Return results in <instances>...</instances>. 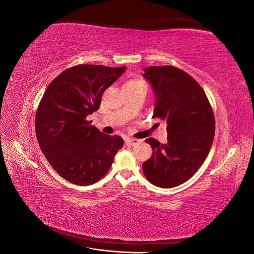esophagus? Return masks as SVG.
Wrapping results in <instances>:
<instances>
[{"label":"esophagus","mask_w":254,"mask_h":254,"mask_svg":"<svg viewBox=\"0 0 254 254\" xmlns=\"http://www.w3.org/2000/svg\"><path fill=\"white\" fill-rule=\"evenodd\" d=\"M125 142L127 143V144H129V145H135V144H137L140 142V140H136V139H130V137H127V139L125 140Z\"/></svg>","instance_id":"obj_1"}]
</instances>
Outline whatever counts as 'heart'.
<instances>
[{
  "mask_svg": "<svg viewBox=\"0 0 254 254\" xmlns=\"http://www.w3.org/2000/svg\"><path fill=\"white\" fill-rule=\"evenodd\" d=\"M129 82H140V81H136V80H131V81H129Z\"/></svg>",
  "mask_w": 254,
  "mask_h": 254,
  "instance_id": "b5f03b06",
  "label": "heart"
}]
</instances>
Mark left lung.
I'll return each mask as SVG.
<instances>
[{
  "mask_svg": "<svg viewBox=\"0 0 254 254\" xmlns=\"http://www.w3.org/2000/svg\"><path fill=\"white\" fill-rule=\"evenodd\" d=\"M143 77L156 96L153 117L166 122L167 142L153 137L145 142L152 147L143 172L156 187L171 189L188 181L202 165L215 133L212 107L203 89L178 67L148 66Z\"/></svg>",
  "mask_w": 254,
  "mask_h": 254,
  "instance_id": "8db88e82",
  "label": "left lung"
}]
</instances>
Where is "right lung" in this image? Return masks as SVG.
<instances>
[{"mask_svg":"<svg viewBox=\"0 0 254 254\" xmlns=\"http://www.w3.org/2000/svg\"><path fill=\"white\" fill-rule=\"evenodd\" d=\"M126 66L79 64L67 68L45 90L36 113V135L43 155L64 179L91 186L108 173L124 141L87 121L98 110L105 90Z\"/></svg>","mask_w":254,"mask_h":254,"instance_id":"1","label":"right lung"}]
</instances>
